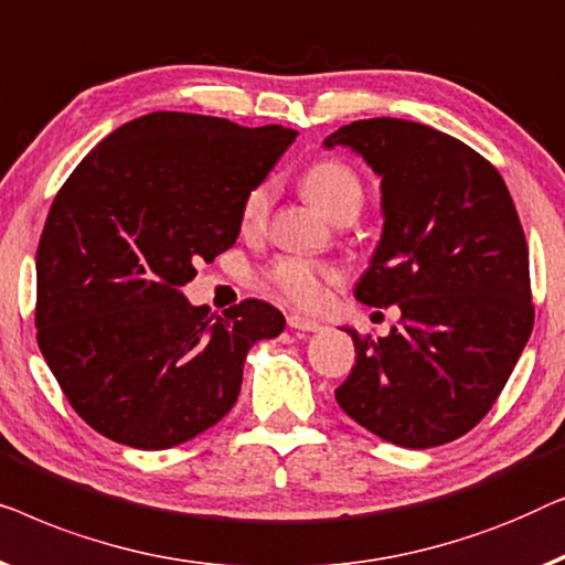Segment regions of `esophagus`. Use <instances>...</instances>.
<instances>
[{"label":"esophagus","mask_w":565,"mask_h":565,"mask_svg":"<svg viewBox=\"0 0 565 565\" xmlns=\"http://www.w3.org/2000/svg\"><path fill=\"white\" fill-rule=\"evenodd\" d=\"M286 322H289L291 330H301V332L322 330V324L317 322V320H312V317H305V315H297V312H291L289 317H286Z\"/></svg>","instance_id":"1"}]
</instances>
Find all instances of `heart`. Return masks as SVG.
Wrapping results in <instances>:
<instances>
[{"label":"heart","instance_id":"obj_1","mask_svg":"<svg viewBox=\"0 0 565 565\" xmlns=\"http://www.w3.org/2000/svg\"><path fill=\"white\" fill-rule=\"evenodd\" d=\"M301 192L332 222L348 217L355 220L365 200L361 177L343 161H317L315 166H309L301 173ZM271 200L274 186L268 181L253 186L245 194L241 210L243 230L256 233V230L266 225L268 212H271ZM266 279L291 305L315 307L324 299L328 286L340 281V271L330 264H320V260L284 256L268 266Z\"/></svg>","mask_w":565,"mask_h":565}]
</instances>
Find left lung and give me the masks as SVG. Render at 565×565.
Segmentation results:
<instances>
[{"instance_id": "1", "label": "left lung", "mask_w": 565, "mask_h": 565, "mask_svg": "<svg viewBox=\"0 0 565 565\" xmlns=\"http://www.w3.org/2000/svg\"><path fill=\"white\" fill-rule=\"evenodd\" d=\"M322 146L351 148L381 179L384 230L353 294L402 312L379 343L345 328L355 365L335 399L402 448L456 440L502 394L535 320L510 189L466 142L396 117L343 125Z\"/></svg>"}]
</instances>
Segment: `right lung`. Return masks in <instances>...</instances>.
<instances>
[{"label": "right lung", "instance_id": "1", "mask_svg": "<svg viewBox=\"0 0 565 565\" xmlns=\"http://www.w3.org/2000/svg\"><path fill=\"white\" fill-rule=\"evenodd\" d=\"M297 138L281 125L150 113L109 132L55 194L38 245V345L78 417L163 450L210 430L245 355L281 335L260 299L194 307L184 286L241 235L245 194Z\"/></svg>", "mask_w": 565, "mask_h": 565}]
</instances>
